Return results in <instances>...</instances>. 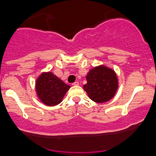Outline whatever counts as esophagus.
I'll return each mask as SVG.
<instances>
[{
    "instance_id": "34e87169",
    "label": "esophagus",
    "mask_w": 156,
    "mask_h": 156,
    "mask_svg": "<svg viewBox=\"0 0 156 156\" xmlns=\"http://www.w3.org/2000/svg\"><path fill=\"white\" fill-rule=\"evenodd\" d=\"M72 85H73V86H78V85H79V83H78V81H75V82L72 83Z\"/></svg>"
}]
</instances>
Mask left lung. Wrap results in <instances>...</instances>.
Segmentation results:
<instances>
[{
  "label": "left lung",
  "mask_w": 156,
  "mask_h": 156,
  "mask_svg": "<svg viewBox=\"0 0 156 156\" xmlns=\"http://www.w3.org/2000/svg\"><path fill=\"white\" fill-rule=\"evenodd\" d=\"M87 83L84 85L88 97L98 103H105L114 97L118 89V79L113 70L104 66L91 69L86 77Z\"/></svg>",
  "instance_id": "obj_1"
}]
</instances>
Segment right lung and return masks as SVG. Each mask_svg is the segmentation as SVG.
<instances>
[{"label": "right lung", "mask_w": 156, "mask_h": 156, "mask_svg": "<svg viewBox=\"0 0 156 156\" xmlns=\"http://www.w3.org/2000/svg\"><path fill=\"white\" fill-rule=\"evenodd\" d=\"M69 88L70 86L51 72L41 74L36 81L37 96L42 103L49 106L60 103Z\"/></svg>", "instance_id": "add662e5"}]
</instances>
